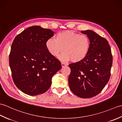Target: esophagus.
Segmentation results:
<instances>
[{
	"label": "esophagus",
	"mask_w": 122,
	"mask_h": 122,
	"mask_svg": "<svg viewBox=\"0 0 122 122\" xmlns=\"http://www.w3.org/2000/svg\"><path fill=\"white\" fill-rule=\"evenodd\" d=\"M61 66H62V67H64V66H66V65L64 63H61Z\"/></svg>",
	"instance_id": "obj_1"
}]
</instances>
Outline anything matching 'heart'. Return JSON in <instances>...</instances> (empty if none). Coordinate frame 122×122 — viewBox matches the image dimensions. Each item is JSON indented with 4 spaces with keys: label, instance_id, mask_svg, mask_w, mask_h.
<instances>
[{
    "label": "heart",
    "instance_id": "1",
    "mask_svg": "<svg viewBox=\"0 0 122 122\" xmlns=\"http://www.w3.org/2000/svg\"><path fill=\"white\" fill-rule=\"evenodd\" d=\"M46 47L48 52L55 57H58L63 50L64 53L60 57L61 61L71 60L77 63L83 61L88 55L90 41L86 35L66 30L58 33L56 39H48Z\"/></svg>",
    "mask_w": 122,
    "mask_h": 122
}]
</instances>
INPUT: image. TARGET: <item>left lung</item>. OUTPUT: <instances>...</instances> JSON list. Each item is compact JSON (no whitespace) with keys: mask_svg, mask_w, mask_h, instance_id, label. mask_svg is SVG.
Masks as SVG:
<instances>
[{"mask_svg":"<svg viewBox=\"0 0 122 122\" xmlns=\"http://www.w3.org/2000/svg\"><path fill=\"white\" fill-rule=\"evenodd\" d=\"M90 41L87 57L79 63L69 64L71 73L69 85L78 97L90 98L101 92L111 76L112 55L106 38L91 30H81Z\"/></svg>","mask_w":122,"mask_h":122,"instance_id":"1","label":"left lung"}]
</instances>
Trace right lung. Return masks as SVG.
Masks as SVG:
<instances>
[{
  "mask_svg": "<svg viewBox=\"0 0 122 122\" xmlns=\"http://www.w3.org/2000/svg\"><path fill=\"white\" fill-rule=\"evenodd\" d=\"M53 31L39 26L28 27L17 35L11 45L9 66L16 86L36 96L47 92L52 76L61 67L60 61L48 52L46 41Z\"/></svg>",
  "mask_w": 122,
  "mask_h": 122,
  "instance_id": "1",
  "label": "right lung"
}]
</instances>
